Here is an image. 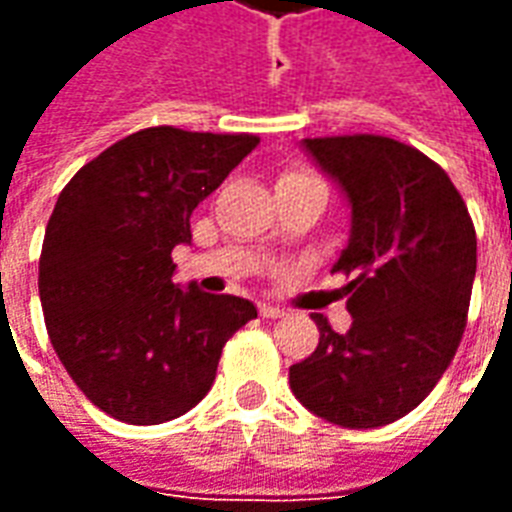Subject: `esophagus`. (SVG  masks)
I'll use <instances>...</instances> for the list:
<instances>
[{
  "mask_svg": "<svg viewBox=\"0 0 512 512\" xmlns=\"http://www.w3.org/2000/svg\"><path fill=\"white\" fill-rule=\"evenodd\" d=\"M260 315H263V318H282L285 310L277 307V304H260Z\"/></svg>",
  "mask_w": 512,
  "mask_h": 512,
  "instance_id": "esophagus-1",
  "label": "esophagus"
}]
</instances>
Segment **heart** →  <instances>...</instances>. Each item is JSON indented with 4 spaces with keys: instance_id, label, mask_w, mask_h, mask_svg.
I'll return each mask as SVG.
<instances>
[{
    "instance_id": "heart-1",
    "label": "heart",
    "mask_w": 512,
    "mask_h": 512,
    "mask_svg": "<svg viewBox=\"0 0 512 512\" xmlns=\"http://www.w3.org/2000/svg\"><path fill=\"white\" fill-rule=\"evenodd\" d=\"M282 180H318V178H312V175H307V172H299V169H290V172H285L282 178H279V183Z\"/></svg>"
}]
</instances>
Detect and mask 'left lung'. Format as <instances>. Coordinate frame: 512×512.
<instances>
[{"instance_id":"obj_1","label":"left lung","mask_w":512,"mask_h":512,"mask_svg":"<svg viewBox=\"0 0 512 512\" xmlns=\"http://www.w3.org/2000/svg\"><path fill=\"white\" fill-rule=\"evenodd\" d=\"M351 202V238L332 271L351 279V329L323 315L318 348L290 367L301 406L343 428H381L417 408L461 345L477 235L447 172L376 134L304 139Z\"/></svg>"}]
</instances>
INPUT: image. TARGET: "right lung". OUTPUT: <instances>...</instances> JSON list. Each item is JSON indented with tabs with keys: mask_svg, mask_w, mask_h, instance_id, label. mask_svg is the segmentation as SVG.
<instances>
[{
	"mask_svg": "<svg viewBox=\"0 0 512 512\" xmlns=\"http://www.w3.org/2000/svg\"><path fill=\"white\" fill-rule=\"evenodd\" d=\"M255 134L142 128L84 164L54 205L40 304L62 367L93 406L158 425L208 395L252 301L172 282L191 213L257 147Z\"/></svg>",
	"mask_w": 512,
	"mask_h": 512,
	"instance_id": "right-lung-1",
	"label": "right lung"
}]
</instances>
